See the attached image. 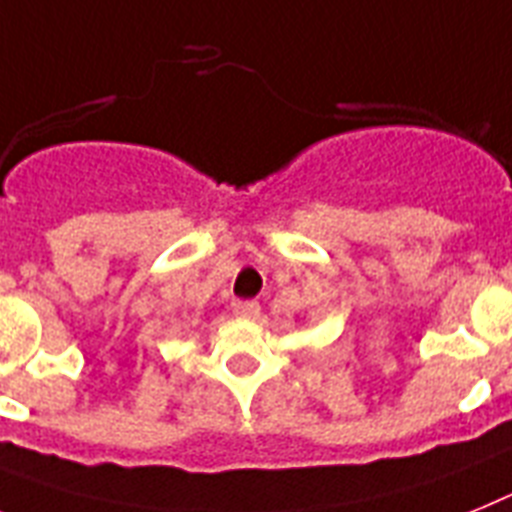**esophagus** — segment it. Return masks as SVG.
<instances>
[{
  "label": "esophagus",
  "mask_w": 512,
  "mask_h": 512,
  "mask_svg": "<svg viewBox=\"0 0 512 512\" xmlns=\"http://www.w3.org/2000/svg\"><path fill=\"white\" fill-rule=\"evenodd\" d=\"M231 309H234V315H239V317L260 315V304H257L255 299H234V302H231Z\"/></svg>",
  "instance_id": "1"
}]
</instances>
